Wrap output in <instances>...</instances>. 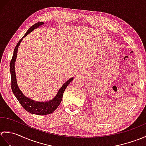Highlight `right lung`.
Instances as JSON below:
<instances>
[{
	"instance_id": "right-lung-1",
	"label": "right lung",
	"mask_w": 146,
	"mask_h": 146,
	"mask_svg": "<svg viewBox=\"0 0 146 146\" xmlns=\"http://www.w3.org/2000/svg\"><path fill=\"white\" fill-rule=\"evenodd\" d=\"M44 23L43 22H39L38 23H36L32 26L30 28L27 30L25 35L20 39V41L18 42L17 44L15 46L14 49L13 56L12 58L10 64V72L11 75V88L12 92H13L15 97L17 98L18 101L19 102L20 104L24 107V109L28 112L39 115H48L51 113L56 109L59 105L60 104L62 98H63V93L66 88L67 86L70 84L71 82L73 81V77L68 80L67 82H65L63 86H61L60 89L59 90L57 94L56 95L55 97L52 99V100L47 101V102H38L36 100H32L30 98L26 97L23 92H21L17 85L16 75H15V62L16 61L18 48L19 46L21 41H23V39L25 38L26 36L29 35V33H31L33 31L38 28L39 27H41L44 25Z\"/></svg>"
}]
</instances>
